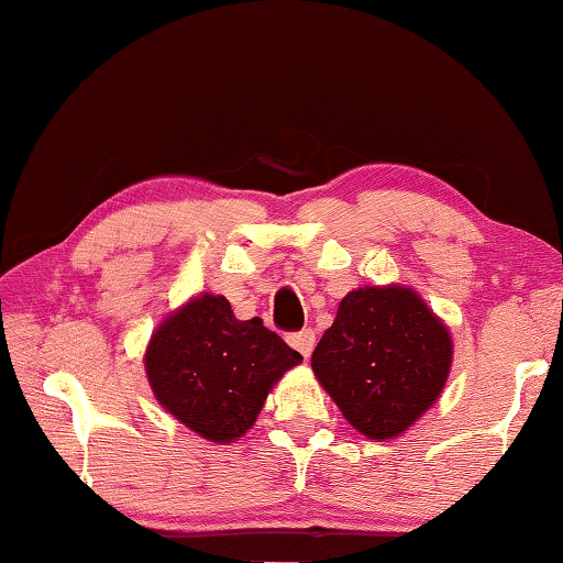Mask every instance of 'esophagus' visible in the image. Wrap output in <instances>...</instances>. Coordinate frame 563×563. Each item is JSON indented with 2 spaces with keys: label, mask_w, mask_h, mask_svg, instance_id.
<instances>
[{
  "label": "esophagus",
  "mask_w": 563,
  "mask_h": 563,
  "mask_svg": "<svg viewBox=\"0 0 563 563\" xmlns=\"http://www.w3.org/2000/svg\"><path fill=\"white\" fill-rule=\"evenodd\" d=\"M288 343L292 345V349H295L297 353L305 355V357H309V355H312V351H314L317 336H314V331H312V329H302V331H297V333H290V336H288Z\"/></svg>",
  "instance_id": "esophagus-1"
}]
</instances>
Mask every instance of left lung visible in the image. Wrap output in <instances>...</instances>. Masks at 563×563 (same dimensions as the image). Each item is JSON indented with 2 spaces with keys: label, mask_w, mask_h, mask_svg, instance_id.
Masks as SVG:
<instances>
[{
  "label": "left lung",
  "mask_w": 563,
  "mask_h": 563,
  "mask_svg": "<svg viewBox=\"0 0 563 563\" xmlns=\"http://www.w3.org/2000/svg\"><path fill=\"white\" fill-rule=\"evenodd\" d=\"M452 333L409 285H365L343 297L312 353L319 385L357 433L404 435L440 399Z\"/></svg>",
  "instance_id": "8db88e82"
}]
</instances>
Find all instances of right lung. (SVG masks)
<instances>
[{
    "label": "right lung",
    "instance_id": "right-lung-1",
    "mask_svg": "<svg viewBox=\"0 0 563 563\" xmlns=\"http://www.w3.org/2000/svg\"><path fill=\"white\" fill-rule=\"evenodd\" d=\"M142 361L164 411L227 445L249 433L273 387L302 355L261 319H236L222 295L202 292L159 321Z\"/></svg>",
    "mask_w": 563,
    "mask_h": 563
}]
</instances>
